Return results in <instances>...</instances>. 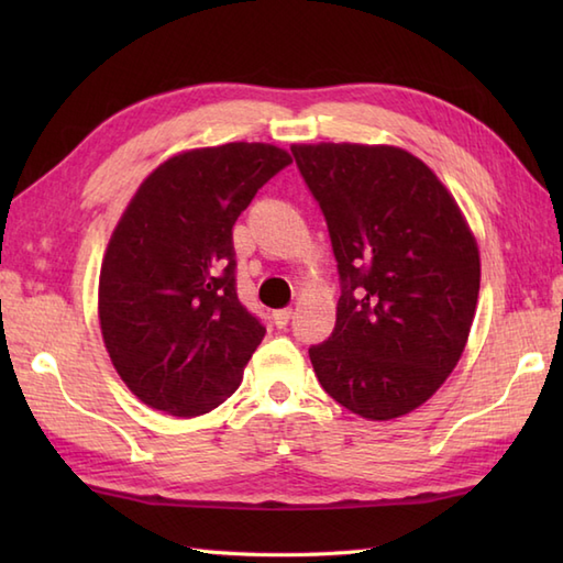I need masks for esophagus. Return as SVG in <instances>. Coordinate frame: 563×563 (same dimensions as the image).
Listing matches in <instances>:
<instances>
[{"label": "esophagus", "instance_id": "1", "mask_svg": "<svg viewBox=\"0 0 563 563\" xmlns=\"http://www.w3.org/2000/svg\"><path fill=\"white\" fill-rule=\"evenodd\" d=\"M290 319H292V309H290V307L275 309V312H273V321H275V324H278V327H285Z\"/></svg>", "mask_w": 563, "mask_h": 563}]
</instances>
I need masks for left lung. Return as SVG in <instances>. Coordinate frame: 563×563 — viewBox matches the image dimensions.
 Returning a JSON list of instances; mask_svg holds the SVG:
<instances>
[{"label": "left lung", "mask_w": 563, "mask_h": 563, "mask_svg": "<svg viewBox=\"0 0 563 563\" xmlns=\"http://www.w3.org/2000/svg\"><path fill=\"white\" fill-rule=\"evenodd\" d=\"M339 261L329 341L309 349L331 399L367 421L426 404L460 363L479 297L470 222L435 172L394 145H292Z\"/></svg>", "instance_id": "left-lung-1"}]
</instances>
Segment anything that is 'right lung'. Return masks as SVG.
Segmentation results:
<instances>
[{"mask_svg":"<svg viewBox=\"0 0 563 563\" xmlns=\"http://www.w3.org/2000/svg\"><path fill=\"white\" fill-rule=\"evenodd\" d=\"M292 157L227 142L162 162L118 220L99 275V321L115 373L152 409H218L266 329L236 300L232 227Z\"/></svg>","mask_w":563,"mask_h":563,"instance_id":"obj_1","label":"right lung"}]
</instances>
